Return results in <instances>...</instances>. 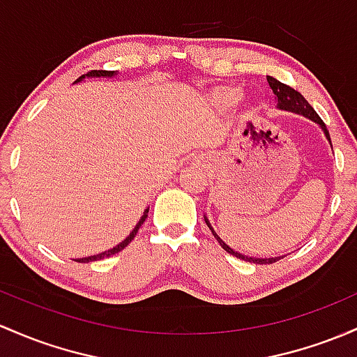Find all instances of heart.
Segmentation results:
<instances>
[{
	"instance_id": "1",
	"label": "heart",
	"mask_w": 357,
	"mask_h": 357,
	"mask_svg": "<svg viewBox=\"0 0 357 357\" xmlns=\"http://www.w3.org/2000/svg\"><path fill=\"white\" fill-rule=\"evenodd\" d=\"M217 100L220 101L222 105H234L241 96V89L237 88H225V89H218L217 91Z\"/></svg>"
}]
</instances>
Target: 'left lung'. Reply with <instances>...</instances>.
Returning <instances> with one entry per match:
<instances>
[{
  "instance_id": "8db88e82",
  "label": "left lung",
  "mask_w": 357,
  "mask_h": 357,
  "mask_svg": "<svg viewBox=\"0 0 357 357\" xmlns=\"http://www.w3.org/2000/svg\"><path fill=\"white\" fill-rule=\"evenodd\" d=\"M268 83H269V86H271L273 93H274V95H276V98H278V107H280L281 109H288V112H293V113H300V115H303V116H307V119L317 121V123H319L320 127L324 128L325 137H327V139L331 140V135H328V130H327V127H325V123L322 121V119H320V116L317 115V112L312 108V105L308 103V101L305 100L303 96H301V93L296 91V89H293L291 86H288V84L281 83V81L274 79L273 76H268ZM331 146H332V142H331ZM205 222H206V225L210 227L211 234H213L215 238H217V241H218V244L222 245V249H225L227 252L232 254V256L238 257V259L254 262V264H273V262H276V261L281 259V257H269V259H257V257H248V256H244V254H238V252H236V250H234V249H230L229 245H227L225 242H223L222 238L218 237L217 234H215V230L211 229L208 218H206V217H205Z\"/></svg>"
}]
</instances>
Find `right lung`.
<instances>
[{"label": "right lung", "instance_id": "right-lung-1", "mask_svg": "<svg viewBox=\"0 0 357 357\" xmlns=\"http://www.w3.org/2000/svg\"><path fill=\"white\" fill-rule=\"evenodd\" d=\"M88 76H113V70H91V73L88 74ZM83 79V76L79 77V79L77 81H81ZM76 81V83H77ZM147 211L149 210H146V213L142 215V218H140L139 220V223H137L135 225V229L132 230V234L130 236H128L127 238H125L123 242H120L119 245H116V248H113V249H109V250H105V252H101V254H96V256H89V257H81V259H76L77 262H89V261H100V259H105V257H109V256H113V254H116V252H120L121 249H125L127 248L128 244H130L132 241H134V237L137 236V232H139V229H140V225H142L144 222H146V218H147Z\"/></svg>", "mask_w": 357, "mask_h": 357}]
</instances>
